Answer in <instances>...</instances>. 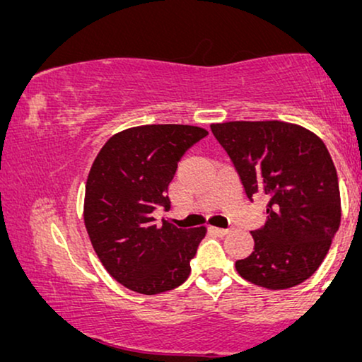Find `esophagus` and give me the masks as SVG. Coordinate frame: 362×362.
<instances>
[{
  "mask_svg": "<svg viewBox=\"0 0 362 362\" xmlns=\"http://www.w3.org/2000/svg\"><path fill=\"white\" fill-rule=\"evenodd\" d=\"M211 230H213V233H216L218 236H225V234L230 233V230H228V228H211Z\"/></svg>",
  "mask_w": 362,
  "mask_h": 362,
  "instance_id": "esophagus-1",
  "label": "esophagus"
}]
</instances>
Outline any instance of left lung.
<instances>
[{"mask_svg": "<svg viewBox=\"0 0 362 362\" xmlns=\"http://www.w3.org/2000/svg\"><path fill=\"white\" fill-rule=\"evenodd\" d=\"M230 156L249 200L267 197V221L251 231L254 251L236 261L246 281L271 290L312 277L341 221L339 183L332 156L318 136L282 121L211 124Z\"/></svg>", "mask_w": 362, "mask_h": 362, "instance_id": "obj_1", "label": "left lung"}]
</instances>
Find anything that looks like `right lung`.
<instances>
[{
	"label": "right lung",
	"instance_id": "obj_1",
	"mask_svg": "<svg viewBox=\"0 0 362 362\" xmlns=\"http://www.w3.org/2000/svg\"><path fill=\"white\" fill-rule=\"evenodd\" d=\"M208 134L187 124H147L110 137L91 165L85 226L106 271L137 293L179 287L205 228H177L154 213L170 208L167 188L183 154Z\"/></svg>",
	"mask_w": 362,
	"mask_h": 362
}]
</instances>
